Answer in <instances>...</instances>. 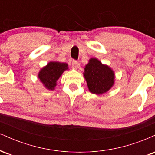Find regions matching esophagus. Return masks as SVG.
Instances as JSON below:
<instances>
[{"instance_id":"1","label":"esophagus","mask_w":155,"mask_h":155,"mask_svg":"<svg viewBox=\"0 0 155 155\" xmlns=\"http://www.w3.org/2000/svg\"><path fill=\"white\" fill-rule=\"evenodd\" d=\"M78 66H79V63L76 60H73L72 62V68L74 69H77Z\"/></svg>"}]
</instances>
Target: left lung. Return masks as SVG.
I'll return each mask as SVG.
<instances>
[{
	"label": "left lung",
	"mask_w": 155,
	"mask_h": 155,
	"mask_svg": "<svg viewBox=\"0 0 155 155\" xmlns=\"http://www.w3.org/2000/svg\"><path fill=\"white\" fill-rule=\"evenodd\" d=\"M83 75L90 92L96 95L106 93L114 84V71L95 58H90L85 65Z\"/></svg>",
	"instance_id": "1"
}]
</instances>
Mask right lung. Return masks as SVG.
I'll return each mask as SVG.
<instances>
[{
  "mask_svg": "<svg viewBox=\"0 0 155 155\" xmlns=\"http://www.w3.org/2000/svg\"><path fill=\"white\" fill-rule=\"evenodd\" d=\"M68 69V64L58 61H51L42 68L38 74V79L47 90H54L63 73Z\"/></svg>",
  "mask_w": 155,
  "mask_h": 155,
  "instance_id": "1",
  "label": "right lung"
}]
</instances>
